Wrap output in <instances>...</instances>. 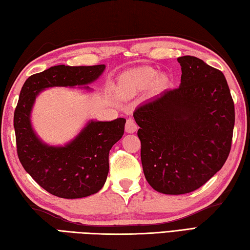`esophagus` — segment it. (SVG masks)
I'll list each match as a JSON object with an SVG mask.
<instances>
[{
  "mask_svg": "<svg viewBox=\"0 0 250 250\" xmlns=\"http://www.w3.org/2000/svg\"><path fill=\"white\" fill-rule=\"evenodd\" d=\"M137 126L136 122L133 120L129 118L128 120H126V124H125V132H128V133H134V132L137 130Z\"/></svg>",
  "mask_w": 250,
  "mask_h": 250,
  "instance_id": "esophagus-1",
  "label": "esophagus"
}]
</instances>
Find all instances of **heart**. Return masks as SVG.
<instances>
[{
  "label": "heart",
  "instance_id": "1",
  "mask_svg": "<svg viewBox=\"0 0 250 250\" xmlns=\"http://www.w3.org/2000/svg\"><path fill=\"white\" fill-rule=\"evenodd\" d=\"M130 75L134 81L147 84L156 81L157 72L150 67H140L136 68L133 72H131Z\"/></svg>",
  "mask_w": 250,
  "mask_h": 250
}]
</instances>
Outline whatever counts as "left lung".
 Instances as JSON below:
<instances>
[{"label":"left lung","instance_id":"1","mask_svg":"<svg viewBox=\"0 0 250 250\" xmlns=\"http://www.w3.org/2000/svg\"><path fill=\"white\" fill-rule=\"evenodd\" d=\"M177 61L179 87L147 101L133 114L146 180L164 194L192 192L224 167L235 121L222 72L192 56Z\"/></svg>","mask_w":250,"mask_h":250}]
</instances>
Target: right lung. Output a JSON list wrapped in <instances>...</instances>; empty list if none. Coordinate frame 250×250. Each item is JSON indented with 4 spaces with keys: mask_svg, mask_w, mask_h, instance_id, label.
<instances>
[{
    "mask_svg": "<svg viewBox=\"0 0 250 250\" xmlns=\"http://www.w3.org/2000/svg\"><path fill=\"white\" fill-rule=\"evenodd\" d=\"M105 70L93 66L56 65L26 79L14 114L18 158L31 177L49 193L63 199H79L97 193L107 178L109 150L125 132V118L90 120L79 134L64 146H50L36 135L31 124L35 99L51 87L84 86ZM82 88V87H81Z\"/></svg>",
    "mask_w": 250,
    "mask_h": 250,
    "instance_id": "add662e5",
    "label": "right lung"
}]
</instances>
